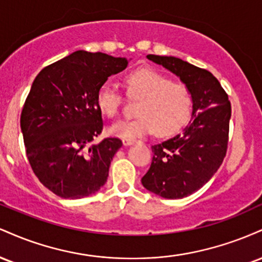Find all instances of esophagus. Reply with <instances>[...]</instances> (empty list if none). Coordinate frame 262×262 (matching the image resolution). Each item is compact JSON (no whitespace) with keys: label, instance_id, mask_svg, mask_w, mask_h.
Listing matches in <instances>:
<instances>
[{"label":"esophagus","instance_id":"1","mask_svg":"<svg viewBox=\"0 0 262 262\" xmlns=\"http://www.w3.org/2000/svg\"><path fill=\"white\" fill-rule=\"evenodd\" d=\"M134 143V139H128V138H124V139H123V145H130V144H133Z\"/></svg>","mask_w":262,"mask_h":262}]
</instances>
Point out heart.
Listing matches in <instances>:
<instances>
[{"mask_svg":"<svg viewBox=\"0 0 262 262\" xmlns=\"http://www.w3.org/2000/svg\"><path fill=\"white\" fill-rule=\"evenodd\" d=\"M129 97L139 100L138 117L121 121L110 128L114 137L135 139L155 132L159 137L170 135L187 122L192 110V93L188 86L172 81L167 75L151 68H140L125 76ZM123 97L110 82H104L96 95L98 111L108 117L118 116Z\"/></svg>","mask_w":262,"mask_h":262,"instance_id":"b5f03b06","label":"heart"}]
</instances>
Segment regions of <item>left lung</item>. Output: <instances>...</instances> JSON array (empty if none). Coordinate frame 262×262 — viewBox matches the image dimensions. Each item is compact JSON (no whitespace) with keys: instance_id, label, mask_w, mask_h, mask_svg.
<instances>
[{"instance_id":"1","label":"left lung","mask_w":262,"mask_h":262,"mask_svg":"<svg viewBox=\"0 0 262 262\" xmlns=\"http://www.w3.org/2000/svg\"><path fill=\"white\" fill-rule=\"evenodd\" d=\"M146 58L188 86L192 118L181 133L151 146V165L141 183L164 198L187 197L206 185L224 160L229 140L230 102L209 71L175 56Z\"/></svg>"}]
</instances>
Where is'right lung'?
I'll return each mask as SVG.
<instances>
[{
	"label": "right lung",
	"mask_w": 262,
	"mask_h": 262,
	"mask_svg": "<svg viewBox=\"0 0 262 262\" xmlns=\"http://www.w3.org/2000/svg\"><path fill=\"white\" fill-rule=\"evenodd\" d=\"M127 66L125 58L77 50L48 65L33 81L20 129L33 172L56 196L83 198L106 183L122 140L92 143L103 129L96 95L111 75Z\"/></svg>",
	"instance_id": "obj_1"
}]
</instances>
